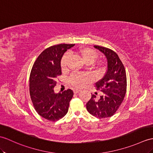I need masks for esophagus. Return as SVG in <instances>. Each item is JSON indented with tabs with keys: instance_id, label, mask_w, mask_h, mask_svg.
Listing matches in <instances>:
<instances>
[{
	"instance_id": "obj_1",
	"label": "esophagus",
	"mask_w": 153,
	"mask_h": 153,
	"mask_svg": "<svg viewBox=\"0 0 153 153\" xmlns=\"http://www.w3.org/2000/svg\"><path fill=\"white\" fill-rule=\"evenodd\" d=\"M74 91V94H77V93H79V92L81 91V90H79V89H74L73 90Z\"/></svg>"
}]
</instances>
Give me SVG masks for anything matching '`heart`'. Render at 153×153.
I'll use <instances>...</instances> for the list:
<instances>
[{"label":"heart","mask_w":153,"mask_h":153,"mask_svg":"<svg viewBox=\"0 0 153 153\" xmlns=\"http://www.w3.org/2000/svg\"><path fill=\"white\" fill-rule=\"evenodd\" d=\"M76 54L82 59L83 61L87 64V65H94V68L96 69H100L102 67V65L100 63L93 64L97 59L98 58L97 53L93 49L88 48H81L78 49L75 52ZM69 59L68 55H65L60 60V67L62 70H65L67 67V64ZM69 82L70 83L76 87H82L89 83L91 81V77L87 75V74H72L69 77Z\"/></svg>","instance_id":"1"}]
</instances>
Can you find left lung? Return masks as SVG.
I'll use <instances>...</instances> for the list:
<instances>
[{"label": "left lung", "instance_id": "left-lung-1", "mask_svg": "<svg viewBox=\"0 0 153 153\" xmlns=\"http://www.w3.org/2000/svg\"><path fill=\"white\" fill-rule=\"evenodd\" d=\"M94 48L104 55L108 69L102 79L96 83V88L102 92L99 100L92 94L86 104L88 113L97 118L104 119L114 115L125 97L126 75L125 68L117 53L111 49L98 45Z\"/></svg>", "mask_w": 153, "mask_h": 153}]
</instances>
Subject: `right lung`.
<instances>
[{"mask_svg":"<svg viewBox=\"0 0 153 153\" xmlns=\"http://www.w3.org/2000/svg\"><path fill=\"white\" fill-rule=\"evenodd\" d=\"M75 44H59L47 48L38 56L32 68L29 79L31 100L36 112L43 118L55 121L68 111L72 90L55 93L56 77L61 75L60 60L67 49Z\"/></svg>","mask_w":153,"mask_h":153,"instance_id":"add662e5","label":"right lung"}]
</instances>
